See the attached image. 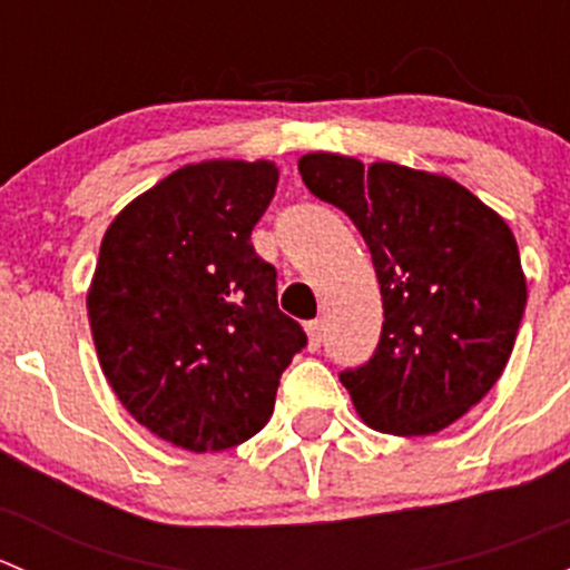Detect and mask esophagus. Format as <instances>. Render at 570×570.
Here are the masks:
<instances>
[{
    "instance_id": "34e87169",
    "label": "esophagus",
    "mask_w": 570,
    "mask_h": 570,
    "mask_svg": "<svg viewBox=\"0 0 570 570\" xmlns=\"http://www.w3.org/2000/svg\"><path fill=\"white\" fill-rule=\"evenodd\" d=\"M325 325H322V320H314V322H308L306 325V333H308V347L312 350H320V344H322V336H325Z\"/></svg>"
}]
</instances>
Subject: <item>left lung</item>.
I'll return each instance as SVG.
<instances>
[{
  "label": "left lung",
  "mask_w": 570,
  "mask_h": 570,
  "mask_svg": "<svg viewBox=\"0 0 570 570\" xmlns=\"http://www.w3.org/2000/svg\"><path fill=\"white\" fill-rule=\"evenodd\" d=\"M306 187L338 206L372 253L383 331L338 381L372 430L433 435L493 389L513 353L527 278L508 223L452 178L306 154Z\"/></svg>",
  "instance_id": "1"
}]
</instances>
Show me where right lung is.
Returning a JSON list of instances; mask_svg holds the SVG:
<instances>
[{
  "instance_id": "obj_1",
  "label": "right lung",
  "mask_w": 570,
  "mask_h": 570,
  "mask_svg": "<svg viewBox=\"0 0 570 570\" xmlns=\"http://www.w3.org/2000/svg\"><path fill=\"white\" fill-rule=\"evenodd\" d=\"M275 184L267 159L184 165L101 239L88 289L101 372L142 428L181 450L220 452L256 435L308 342L250 243Z\"/></svg>"
}]
</instances>
